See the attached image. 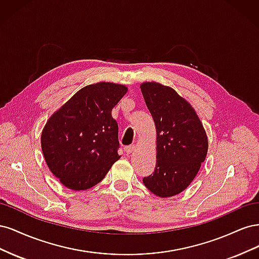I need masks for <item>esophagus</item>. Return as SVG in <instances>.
<instances>
[{"label":"esophagus","mask_w":259,"mask_h":259,"mask_svg":"<svg viewBox=\"0 0 259 259\" xmlns=\"http://www.w3.org/2000/svg\"><path fill=\"white\" fill-rule=\"evenodd\" d=\"M135 150V146L134 145H130V146H126V147H124V151L126 152L127 154H130V153H132L133 151Z\"/></svg>","instance_id":"1"}]
</instances>
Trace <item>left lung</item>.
<instances>
[{"mask_svg":"<svg viewBox=\"0 0 259 259\" xmlns=\"http://www.w3.org/2000/svg\"><path fill=\"white\" fill-rule=\"evenodd\" d=\"M156 128V163L144 177L149 190L161 198L173 197L191 184L207 153V136L190 104L168 86L140 85Z\"/></svg>","mask_w":259,"mask_h":259,"instance_id":"8db88e82","label":"left lung"}]
</instances>
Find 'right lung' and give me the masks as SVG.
<instances>
[{
    "label": "right lung",
    "mask_w": 259,
    "mask_h": 259,
    "mask_svg": "<svg viewBox=\"0 0 259 259\" xmlns=\"http://www.w3.org/2000/svg\"><path fill=\"white\" fill-rule=\"evenodd\" d=\"M126 92L124 85L109 82L88 85L45 124L41 145L46 164L69 189H90L120 159L119 127L111 111Z\"/></svg>",
    "instance_id": "right-lung-1"
}]
</instances>
